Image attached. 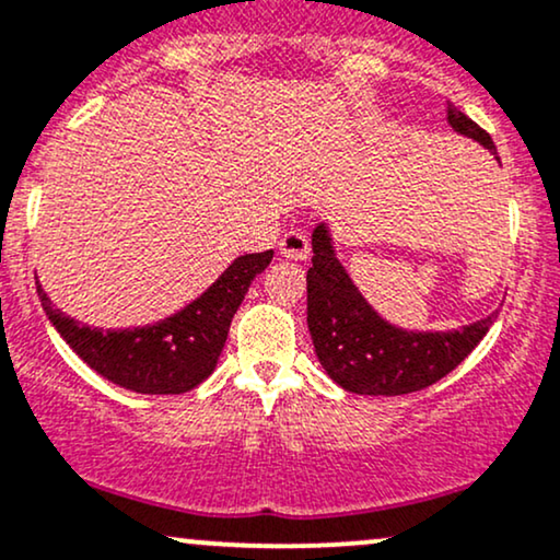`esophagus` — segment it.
Segmentation results:
<instances>
[{
  "mask_svg": "<svg viewBox=\"0 0 560 560\" xmlns=\"http://www.w3.org/2000/svg\"><path fill=\"white\" fill-rule=\"evenodd\" d=\"M279 250L284 258L292 260H304L310 256V240L302 230H289L279 240Z\"/></svg>",
  "mask_w": 560,
  "mask_h": 560,
  "instance_id": "obj_1",
  "label": "esophagus"
}]
</instances>
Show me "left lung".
<instances>
[{
  "label": "left lung",
  "mask_w": 560,
  "mask_h": 560,
  "mask_svg": "<svg viewBox=\"0 0 560 560\" xmlns=\"http://www.w3.org/2000/svg\"><path fill=\"white\" fill-rule=\"evenodd\" d=\"M455 131L480 141L491 154L488 131L450 105ZM493 317L447 332H413L385 323L336 260L325 224L313 232V266L307 271V325L323 370L357 395H408L434 385L480 343Z\"/></svg>",
  "instance_id": "8db88e82"
}]
</instances>
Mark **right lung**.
I'll use <instances>...</instances> for the list:
<instances>
[{"instance_id": "right-lung-1", "label": "right lung", "mask_w": 560, "mask_h": 560, "mask_svg": "<svg viewBox=\"0 0 560 560\" xmlns=\"http://www.w3.org/2000/svg\"><path fill=\"white\" fill-rule=\"evenodd\" d=\"M273 250L240 256L198 300L147 328L101 330L56 310L38 284L48 320L77 357L113 385L144 395H180L214 372L230 323L247 287L271 264Z\"/></svg>"}]
</instances>
